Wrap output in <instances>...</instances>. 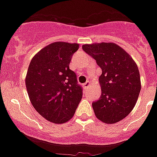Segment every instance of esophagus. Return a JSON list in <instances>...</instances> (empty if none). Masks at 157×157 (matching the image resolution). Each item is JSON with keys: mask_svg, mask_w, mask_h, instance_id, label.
<instances>
[{"mask_svg": "<svg viewBox=\"0 0 157 157\" xmlns=\"http://www.w3.org/2000/svg\"><path fill=\"white\" fill-rule=\"evenodd\" d=\"M84 86V88L85 89H87V88H89V87H90V81H86V83L84 84L83 85Z\"/></svg>", "mask_w": 157, "mask_h": 157, "instance_id": "esophagus-1", "label": "esophagus"}]
</instances>
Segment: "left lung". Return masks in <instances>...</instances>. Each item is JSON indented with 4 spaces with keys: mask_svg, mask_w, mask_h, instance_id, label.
Wrapping results in <instances>:
<instances>
[{
    "mask_svg": "<svg viewBox=\"0 0 157 157\" xmlns=\"http://www.w3.org/2000/svg\"><path fill=\"white\" fill-rule=\"evenodd\" d=\"M82 49L102 69L99 76L102 93L99 99L92 103L96 117L106 124L121 121L131 112L141 90L136 63L115 43L86 44Z\"/></svg>",
    "mask_w": 157,
    "mask_h": 157,
    "instance_id": "8db88e82",
    "label": "left lung"
}]
</instances>
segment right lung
<instances>
[{
	"label": "right lung",
	"mask_w": 157,
	"mask_h": 157,
	"mask_svg": "<svg viewBox=\"0 0 157 157\" xmlns=\"http://www.w3.org/2000/svg\"><path fill=\"white\" fill-rule=\"evenodd\" d=\"M77 43L53 42L36 54L26 75L28 97L36 111L47 121L63 124L74 116L82 98L76 75L69 69Z\"/></svg>",
	"instance_id": "1"
}]
</instances>
